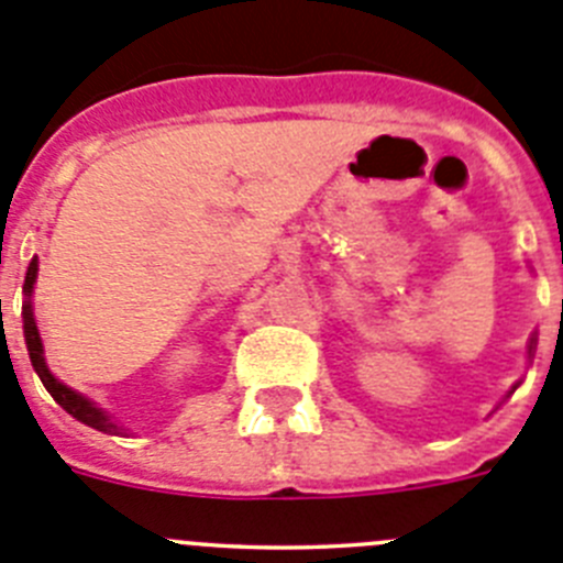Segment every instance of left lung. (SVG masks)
<instances>
[{
	"label": "left lung",
	"mask_w": 563,
	"mask_h": 563,
	"mask_svg": "<svg viewBox=\"0 0 563 563\" xmlns=\"http://www.w3.org/2000/svg\"><path fill=\"white\" fill-rule=\"evenodd\" d=\"M533 350H536V335L530 338V355H533ZM514 389H516V386H514Z\"/></svg>",
	"instance_id": "obj_1"
}]
</instances>
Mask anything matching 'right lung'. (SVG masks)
<instances>
[{"label": "right lung", "instance_id": "obj_1", "mask_svg": "<svg viewBox=\"0 0 563 563\" xmlns=\"http://www.w3.org/2000/svg\"><path fill=\"white\" fill-rule=\"evenodd\" d=\"M36 273H38V258H33L27 267V276H24V305H22V318H24V343H27V352H30V363H33V369H36V375L42 377L44 389L53 395V400L62 406L67 415H73L76 420H81L84 426H89V429H98L103 431V434H123V429L118 426V422L112 420V417L107 415L103 409H98L96 402L89 400V397L78 395L76 389H69V386H64L58 377H53V372L47 369V363H44V346H42V335H38V327H36V318H33V301H30V296H33V285H36Z\"/></svg>", "mask_w": 563, "mask_h": 563}]
</instances>
